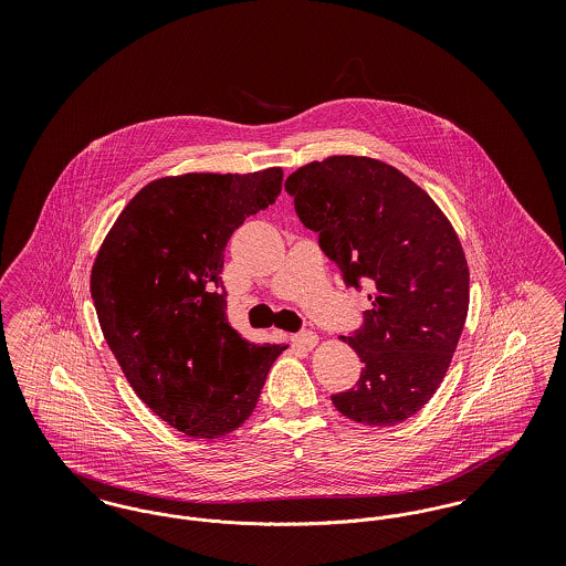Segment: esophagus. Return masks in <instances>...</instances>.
<instances>
[{
  "label": "esophagus",
  "mask_w": 566,
  "mask_h": 566,
  "mask_svg": "<svg viewBox=\"0 0 566 566\" xmlns=\"http://www.w3.org/2000/svg\"><path fill=\"white\" fill-rule=\"evenodd\" d=\"M291 342H293V346H296V348L312 350V348L318 344V335L312 333V331H303V333L291 335Z\"/></svg>",
  "instance_id": "esophagus-1"
}]
</instances>
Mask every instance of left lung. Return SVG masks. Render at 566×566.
<instances>
[{
	"instance_id": "left-lung-1",
	"label": "left lung",
	"mask_w": 566,
	"mask_h": 566,
	"mask_svg": "<svg viewBox=\"0 0 566 566\" xmlns=\"http://www.w3.org/2000/svg\"><path fill=\"white\" fill-rule=\"evenodd\" d=\"M284 189L346 286H371V310L342 337L363 371L331 401L354 422L399 424L429 403L467 321L469 268L457 231L416 182L369 157L307 163Z\"/></svg>"
}]
</instances>
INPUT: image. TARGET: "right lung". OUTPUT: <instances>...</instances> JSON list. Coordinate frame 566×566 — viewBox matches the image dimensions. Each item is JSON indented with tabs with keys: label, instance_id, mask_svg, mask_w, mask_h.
I'll return each mask as SVG.
<instances>
[{
	"label": "right lung",
	"instance_id": "right-lung-1",
	"mask_svg": "<svg viewBox=\"0 0 566 566\" xmlns=\"http://www.w3.org/2000/svg\"><path fill=\"white\" fill-rule=\"evenodd\" d=\"M282 169L185 174L135 195L91 271L104 337L135 395L197 439L235 431L286 346L245 342L227 321L224 248L277 199Z\"/></svg>",
	"mask_w": 566,
	"mask_h": 566
}]
</instances>
